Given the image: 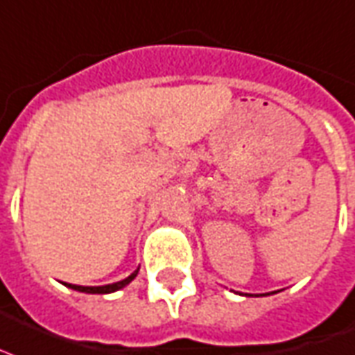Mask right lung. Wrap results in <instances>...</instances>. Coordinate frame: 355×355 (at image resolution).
I'll list each match as a JSON object with an SVG mask.
<instances>
[{
    "mask_svg": "<svg viewBox=\"0 0 355 355\" xmlns=\"http://www.w3.org/2000/svg\"><path fill=\"white\" fill-rule=\"evenodd\" d=\"M139 270H135L134 274L128 275L126 279L119 281V283H113V285H104V286H80V285H70V283H64L67 286L70 288H74V291H80V292H87V294H110V292H115V291H121L124 286L128 285L130 281L134 279L135 275H137Z\"/></svg>",
    "mask_w": 355,
    "mask_h": 355,
    "instance_id": "obj_1",
    "label": "right lung"
}]
</instances>
